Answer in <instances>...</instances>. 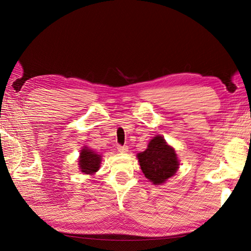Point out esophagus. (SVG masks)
I'll return each mask as SVG.
<instances>
[{"label":"esophagus","instance_id":"1","mask_svg":"<svg viewBox=\"0 0 251 251\" xmlns=\"http://www.w3.org/2000/svg\"><path fill=\"white\" fill-rule=\"evenodd\" d=\"M117 149H118V151L121 153H126L127 152V146H121V145H117Z\"/></svg>","mask_w":251,"mask_h":251}]
</instances>
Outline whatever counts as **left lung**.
I'll return each instance as SVG.
<instances>
[{"label": "left lung", "instance_id": "left-lung-1", "mask_svg": "<svg viewBox=\"0 0 251 251\" xmlns=\"http://www.w3.org/2000/svg\"><path fill=\"white\" fill-rule=\"evenodd\" d=\"M137 159L145 177L153 185H162L175 175L179 162L174 148L162 136H155L149 142L147 149L137 153Z\"/></svg>", "mask_w": 251, "mask_h": 251}]
</instances>
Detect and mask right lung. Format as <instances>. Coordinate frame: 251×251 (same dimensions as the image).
<instances>
[{"label": "right lung", "instance_id": "1", "mask_svg": "<svg viewBox=\"0 0 251 251\" xmlns=\"http://www.w3.org/2000/svg\"><path fill=\"white\" fill-rule=\"evenodd\" d=\"M102 157L93 150L88 147H83L80 151L78 165L81 173L87 175H93L94 173L98 172L100 169V164H101Z\"/></svg>", "mask_w": 251, "mask_h": 251}]
</instances>
